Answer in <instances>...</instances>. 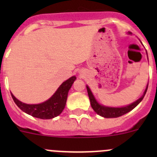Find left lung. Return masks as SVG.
<instances>
[{
    "label": "left lung",
    "mask_w": 157,
    "mask_h": 157,
    "mask_svg": "<svg viewBox=\"0 0 157 157\" xmlns=\"http://www.w3.org/2000/svg\"><path fill=\"white\" fill-rule=\"evenodd\" d=\"M128 34H131V33H128ZM147 88H148V85H147V87L145 89L144 92V94L142 95V96L140 98H139L137 100H136L135 102H132L130 105H126V106L123 107H110V106H105V105H101L99 102L96 101V98L93 96V93L90 90V89L89 86L86 85V90H87L88 96L90 98V104H91V106L93 108V110L96 112L100 116L104 117V118H118V117L121 116V115H124V114L128 113L130 111H131L132 109H134L143 100L145 94L147 93Z\"/></svg>",
    "instance_id": "1"
}]
</instances>
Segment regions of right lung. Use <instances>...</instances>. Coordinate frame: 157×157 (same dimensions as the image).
I'll use <instances>...</instances> for the list:
<instances>
[{"label":"right lung","instance_id":"1","mask_svg":"<svg viewBox=\"0 0 157 157\" xmlns=\"http://www.w3.org/2000/svg\"><path fill=\"white\" fill-rule=\"evenodd\" d=\"M77 77L75 76L70 77L61 83L51 98L45 102L39 104H26L18 100L11 93L14 102L23 112L35 118L41 119H51L59 115L65 107L67 99V94L70 89Z\"/></svg>","mask_w":157,"mask_h":157}]
</instances>
